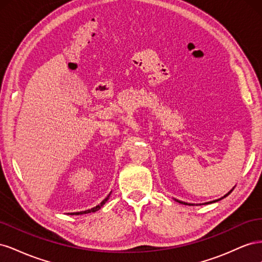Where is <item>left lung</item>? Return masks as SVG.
<instances>
[{"instance_id": "obj_1", "label": "left lung", "mask_w": 262, "mask_h": 262, "mask_svg": "<svg viewBox=\"0 0 262 262\" xmlns=\"http://www.w3.org/2000/svg\"><path fill=\"white\" fill-rule=\"evenodd\" d=\"M234 189V188H233ZM233 189L231 190V191L229 192H227L224 196H222V198H220V199H217V200H213V201H210V202H205V203H200V204H196V205H201V204H210V203H214V202H217V201H220V200H222V199H224V198H226L229 193H231L232 191H233ZM177 202H179V203H181V204H188V205H194L193 203H187V202H182V201H179V200H177V199H175Z\"/></svg>"}]
</instances>
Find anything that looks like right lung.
<instances>
[{
	"instance_id": "right-lung-1",
	"label": "right lung",
	"mask_w": 262,
	"mask_h": 262,
	"mask_svg": "<svg viewBox=\"0 0 262 262\" xmlns=\"http://www.w3.org/2000/svg\"><path fill=\"white\" fill-rule=\"evenodd\" d=\"M110 193H112V192H110ZM110 193L105 198L104 200H102V201L100 202V204L96 205V207H95V208H92L91 210H86V211H82V212H75V213H70V214H71V215H81V214H86V213H92V212H96V211H98V210L102 207V205H104V204L106 203V201L109 199V195H110Z\"/></svg>"
}]
</instances>
